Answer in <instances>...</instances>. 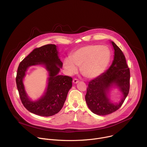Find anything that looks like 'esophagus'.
Here are the masks:
<instances>
[{
	"instance_id": "34e87169",
	"label": "esophagus",
	"mask_w": 147,
	"mask_h": 147,
	"mask_svg": "<svg viewBox=\"0 0 147 147\" xmlns=\"http://www.w3.org/2000/svg\"><path fill=\"white\" fill-rule=\"evenodd\" d=\"M73 81V82H74V84H77V83H78V82H79V80H78L77 78H74Z\"/></svg>"
}]
</instances>
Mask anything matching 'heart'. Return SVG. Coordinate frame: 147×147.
<instances>
[{
	"instance_id": "heart-1",
	"label": "heart",
	"mask_w": 147,
	"mask_h": 147,
	"mask_svg": "<svg viewBox=\"0 0 147 147\" xmlns=\"http://www.w3.org/2000/svg\"><path fill=\"white\" fill-rule=\"evenodd\" d=\"M111 59V52L105 46L89 45L74 51L70 58L64 61V66L69 74L77 72L80 67L82 74L88 78H94L102 74Z\"/></svg>"
}]
</instances>
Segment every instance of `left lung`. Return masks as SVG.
Returning <instances> with one entry per match:
<instances>
[{
	"instance_id": "8db88e82",
	"label": "left lung",
	"mask_w": 147,
	"mask_h": 147,
	"mask_svg": "<svg viewBox=\"0 0 147 147\" xmlns=\"http://www.w3.org/2000/svg\"><path fill=\"white\" fill-rule=\"evenodd\" d=\"M115 50L112 64L106 72L102 73L88 84L85 95L86 102L94 114L104 116L118 110L127 97L130 88V70L125 57L121 49L112 42ZM115 84L122 92L123 97L118 104H112L107 94L110 88Z\"/></svg>"
}]
</instances>
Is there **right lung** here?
<instances>
[{"label": "right lung", "mask_w": 147, "mask_h": 147, "mask_svg": "<svg viewBox=\"0 0 147 147\" xmlns=\"http://www.w3.org/2000/svg\"><path fill=\"white\" fill-rule=\"evenodd\" d=\"M43 64L49 71L48 85L45 94L36 101L27 97L22 84L26 69L30 65ZM62 62L58 56L56 45L48 44L34 49L19 63L16 83L19 97L25 108L32 113L49 117L58 113L62 108L69 90L72 86V78L58 74Z\"/></svg>", "instance_id": "obj_1"}]
</instances>
